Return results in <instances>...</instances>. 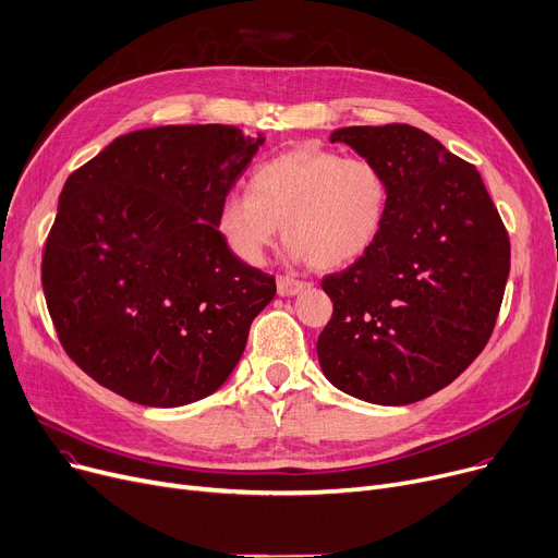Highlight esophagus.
<instances>
[{"label":"esophagus","mask_w":558,"mask_h":558,"mask_svg":"<svg viewBox=\"0 0 558 558\" xmlns=\"http://www.w3.org/2000/svg\"><path fill=\"white\" fill-rule=\"evenodd\" d=\"M306 288H308L306 281H300L294 277H277V292L281 298H294V294H300Z\"/></svg>","instance_id":"1"}]
</instances>
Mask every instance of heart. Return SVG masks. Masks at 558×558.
<instances>
[{"label":"heart","instance_id":"obj_1","mask_svg":"<svg viewBox=\"0 0 558 558\" xmlns=\"http://www.w3.org/2000/svg\"><path fill=\"white\" fill-rule=\"evenodd\" d=\"M247 186L216 207L214 227L227 250L258 266L283 225L290 256L317 270L344 268L374 245L389 195L369 159L313 146L258 163Z\"/></svg>","mask_w":558,"mask_h":558}]
</instances>
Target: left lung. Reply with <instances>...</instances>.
<instances>
[{"label": "left lung", "mask_w": 558, "mask_h": 558, "mask_svg": "<svg viewBox=\"0 0 558 558\" xmlns=\"http://www.w3.org/2000/svg\"><path fill=\"white\" fill-rule=\"evenodd\" d=\"M387 180L374 245L322 281L333 317L317 340L333 387L408 405L450 385L488 342L509 277V236L473 163L405 123L333 130Z\"/></svg>", "instance_id": "left-lung-1"}]
</instances>
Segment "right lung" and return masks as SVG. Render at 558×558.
<instances>
[{"label": "right lung", "instance_id": "right-lung-1", "mask_svg": "<svg viewBox=\"0 0 558 558\" xmlns=\"http://www.w3.org/2000/svg\"><path fill=\"white\" fill-rule=\"evenodd\" d=\"M264 144L234 125L146 128L64 182L43 290L64 351L98 385L180 408L232 376L277 286L227 250L214 216Z\"/></svg>", "mask_w": 558, "mask_h": 558}]
</instances>
